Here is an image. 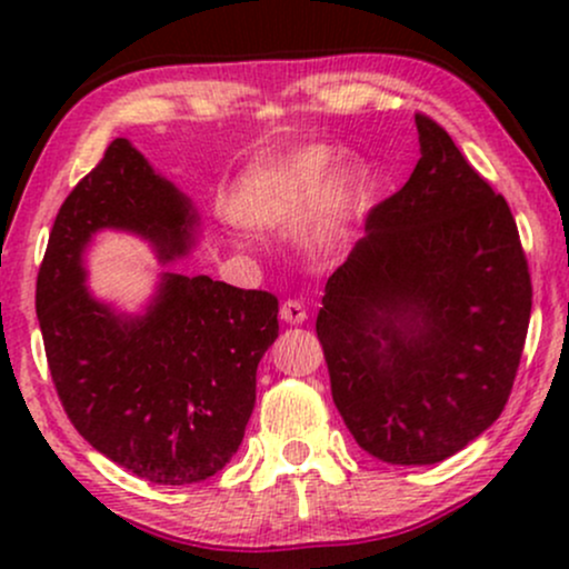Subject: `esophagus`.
I'll return each instance as SVG.
<instances>
[{
	"instance_id": "34e87169",
	"label": "esophagus",
	"mask_w": 569,
	"mask_h": 569,
	"mask_svg": "<svg viewBox=\"0 0 569 569\" xmlns=\"http://www.w3.org/2000/svg\"><path fill=\"white\" fill-rule=\"evenodd\" d=\"M280 321L283 323H305L307 321V307L305 302H299V299H286L283 305H280Z\"/></svg>"
}]
</instances>
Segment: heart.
Returning <instances> with one entry per match:
<instances>
[{
  "mask_svg": "<svg viewBox=\"0 0 569 569\" xmlns=\"http://www.w3.org/2000/svg\"><path fill=\"white\" fill-rule=\"evenodd\" d=\"M335 162L331 149L307 147L251 168L234 194V213L262 230H297L321 211L323 232L337 234L367 206L369 176L352 162L335 171Z\"/></svg>",
  "mask_w": 569,
  "mask_h": 569,
  "instance_id": "heart-1",
  "label": "heart"
}]
</instances>
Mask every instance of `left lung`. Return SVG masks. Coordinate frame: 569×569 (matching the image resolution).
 <instances>
[{"label":"left lung","mask_w":569,"mask_h":569,"mask_svg":"<svg viewBox=\"0 0 569 569\" xmlns=\"http://www.w3.org/2000/svg\"><path fill=\"white\" fill-rule=\"evenodd\" d=\"M415 120L422 158L367 213L316 321L345 426L390 466L447 460L498 420L532 310L506 198L439 122Z\"/></svg>","instance_id":"8db88e82"}]
</instances>
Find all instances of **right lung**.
<instances>
[{
    "label": "right lung",
    "mask_w": 569,
    "mask_h": 569,
    "mask_svg": "<svg viewBox=\"0 0 569 569\" xmlns=\"http://www.w3.org/2000/svg\"><path fill=\"white\" fill-rule=\"evenodd\" d=\"M103 227L139 232L173 259L192 243L194 211L126 139L77 181L37 276L56 393L82 439L126 471L168 487L206 481L243 441L278 299L168 272L147 316H114L82 286V248Z\"/></svg>",
    "instance_id": "right-lung-1"
}]
</instances>
